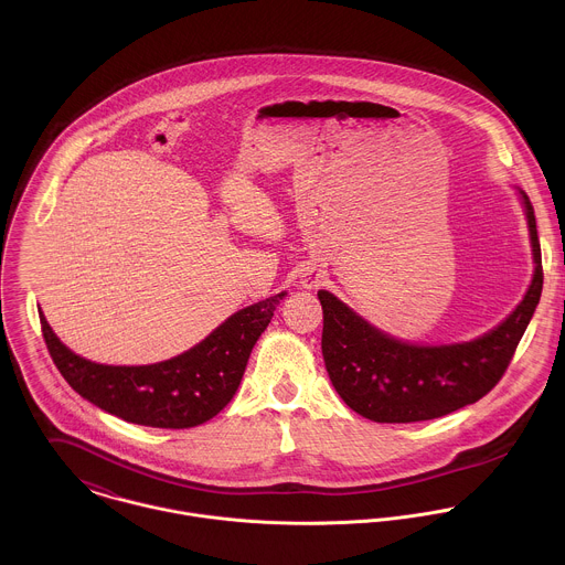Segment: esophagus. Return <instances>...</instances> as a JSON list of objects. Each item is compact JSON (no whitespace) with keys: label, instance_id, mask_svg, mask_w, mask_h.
I'll return each instance as SVG.
<instances>
[{"label":"esophagus","instance_id":"1","mask_svg":"<svg viewBox=\"0 0 565 565\" xmlns=\"http://www.w3.org/2000/svg\"><path fill=\"white\" fill-rule=\"evenodd\" d=\"M322 278V269H318V267H307V269L302 271V276H300V282H302L305 289H316V287H320Z\"/></svg>","mask_w":565,"mask_h":565}]
</instances>
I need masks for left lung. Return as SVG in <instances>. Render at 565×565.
Here are the masks:
<instances>
[{
	"instance_id": "1",
	"label": "left lung",
	"mask_w": 565,
	"mask_h": 565,
	"mask_svg": "<svg viewBox=\"0 0 565 565\" xmlns=\"http://www.w3.org/2000/svg\"><path fill=\"white\" fill-rule=\"evenodd\" d=\"M533 252V278L520 305L491 330L455 343H413L367 322L334 294L320 289L322 354L334 392L359 415L408 424L448 415L481 401L502 379L544 285L535 213L520 189Z\"/></svg>"
}]
</instances>
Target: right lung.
Returning a JSON list of instances; mask_svg holds the SVG:
<instances>
[{
    "label": "right lung",
    "instance_id": "obj_1",
    "mask_svg": "<svg viewBox=\"0 0 565 565\" xmlns=\"http://www.w3.org/2000/svg\"><path fill=\"white\" fill-rule=\"evenodd\" d=\"M285 296L280 291L245 307L193 348L150 365L88 361L56 337L41 309L39 318L58 372L84 401L132 424L193 428L233 401L249 352Z\"/></svg>",
    "mask_w": 565,
    "mask_h": 565
}]
</instances>
